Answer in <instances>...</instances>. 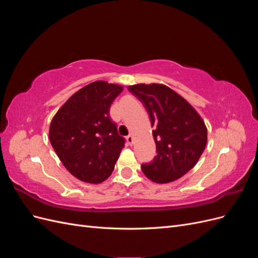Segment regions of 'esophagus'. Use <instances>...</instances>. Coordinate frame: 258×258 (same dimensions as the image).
Masks as SVG:
<instances>
[{"label":"esophagus","mask_w":258,"mask_h":258,"mask_svg":"<svg viewBox=\"0 0 258 258\" xmlns=\"http://www.w3.org/2000/svg\"><path fill=\"white\" fill-rule=\"evenodd\" d=\"M126 140H127V142H128V144H129V145H132V144H134V137H132L131 135H129V136L126 138Z\"/></svg>","instance_id":"34e87169"}]
</instances>
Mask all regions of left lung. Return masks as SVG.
Listing matches in <instances>:
<instances>
[{"label": "left lung", "instance_id": "8db88e82", "mask_svg": "<svg viewBox=\"0 0 258 258\" xmlns=\"http://www.w3.org/2000/svg\"><path fill=\"white\" fill-rule=\"evenodd\" d=\"M128 90L141 101L151 118L156 153L143 173L156 183L175 181L192 169L204 153L208 131L196 110L162 84H138Z\"/></svg>", "mask_w": 258, "mask_h": 258}]
</instances>
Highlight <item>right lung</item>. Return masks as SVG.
<instances>
[{
  "mask_svg": "<svg viewBox=\"0 0 258 258\" xmlns=\"http://www.w3.org/2000/svg\"><path fill=\"white\" fill-rule=\"evenodd\" d=\"M121 91L119 85L93 82L75 92L51 120L49 140L54 152L83 182L105 181L124 146L110 117L111 104Z\"/></svg>",
  "mask_w": 258,
  "mask_h": 258,
  "instance_id": "obj_1",
  "label": "right lung"
}]
</instances>
